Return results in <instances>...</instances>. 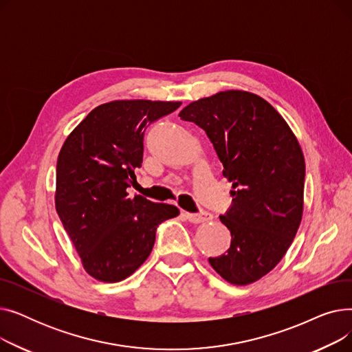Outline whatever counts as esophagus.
Masks as SVG:
<instances>
[{
  "mask_svg": "<svg viewBox=\"0 0 352 352\" xmlns=\"http://www.w3.org/2000/svg\"><path fill=\"white\" fill-rule=\"evenodd\" d=\"M186 218L192 224H201V223H207V221L212 219V214L211 212H201V214H188L186 212Z\"/></svg>",
  "mask_w": 352,
  "mask_h": 352,
  "instance_id": "34e87169",
  "label": "esophagus"
}]
</instances>
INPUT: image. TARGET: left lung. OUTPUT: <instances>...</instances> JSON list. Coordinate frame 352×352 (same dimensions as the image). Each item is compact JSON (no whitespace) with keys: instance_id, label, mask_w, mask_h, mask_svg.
<instances>
[{"instance_id":"8db88e82","label":"left lung","mask_w":352,"mask_h":352,"mask_svg":"<svg viewBox=\"0 0 352 352\" xmlns=\"http://www.w3.org/2000/svg\"><path fill=\"white\" fill-rule=\"evenodd\" d=\"M206 131L232 182V206L219 215L231 232L211 267L234 285L275 268L297 234L304 211L305 161L287 121L268 101L241 89L219 91L178 114Z\"/></svg>"}]
</instances>
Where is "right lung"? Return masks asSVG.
I'll use <instances>...</instances> for the list:
<instances>
[{
  "label": "right lung",
  "instance_id": "add662e5",
  "mask_svg": "<svg viewBox=\"0 0 352 352\" xmlns=\"http://www.w3.org/2000/svg\"><path fill=\"white\" fill-rule=\"evenodd\" d=\"M179 101L116 100L94 108L72 129L57 160L55 208L88 275L118 283L151 254L162 221L175 206L129 198L144 155L146 125Z\"/></svg>",
  "mask_w": 352,
  "mask_h": 352
}]
</instances>
